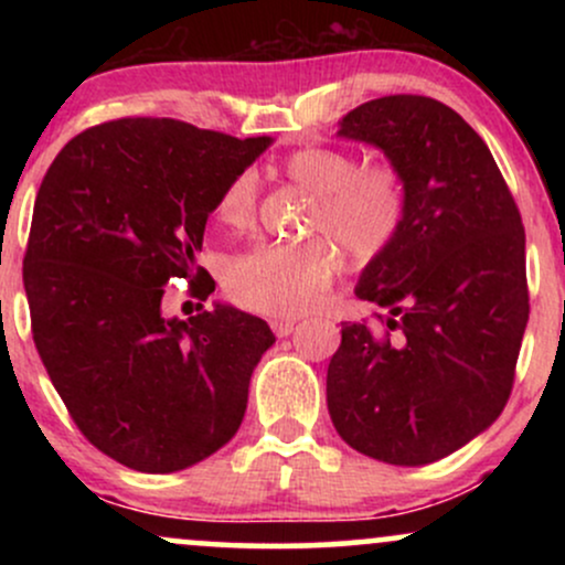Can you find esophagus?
<instances>
[{
  "instance_id": "esophagus-1",
  "label": "esophagus",
  "mask_w": 565,
  "mask_h": 565,
  "mask_svg": "<svg viewBox=\"0 0 565 565\" xmlns=\"http://www.w3.org/2000/svg\"><path fill=\"white\" fill-rule=\"evenodd\" d=\"M295 327H297V319H274V321H270V329H274L276 337L291 334V332H295Z\"/></svg>"
}]
</instances>
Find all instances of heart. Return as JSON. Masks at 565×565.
Masks as SVG:
<instances>
[{
  "label": "heart",
  "instance_id": "heart-1",
  "mask_svg": "<svg viewBox=\"0 0 565 565\" xmlns=\"http://www.w3.org/2000/svg\"><path fill=\"white\" fill-rule=\"evenodd\" d=\"M355 167L350 153L313 146L284 159L281 172L316 196L313 228L332 233L355 260H372L404 225L406 188L393 167ZM255 174H236L217 201V220L225 228H246L255 217ZM337 268L340 249L332 238L260 244L228 263L225 289L255 313L297 316L321 302Z\"/></svg>",
  "mask_w": 565,
  "mask_h": 565
}]
</instances>
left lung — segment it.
Wrapping results in <instances>:
<instances>
[{"label":"left lung","instance_id":"8db88e82","mask_svg":"<svg viewBox=\"0 0 565 565\" xmlns=\"http://www.w3.org/2000/svg\"><path fill=\"white\" fill-rule=\"evenodd\" d=\"M337 138L380 148L406 188L395 242L355 297L391 332L342 323L327 406L340 438L387 465H430L502 414L529 321L526 233L489 146L457 111L387 95L340 119Z\"/></svg>","mask_w":565,"mask_h":565}]
</instances>
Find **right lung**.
Returning a JSON list of instances; mask_svg holds the SVG:
<instances>
[{
    "instance_id": "1",
    "label": "right lung",
    "mask_w": 565,
    "mask_h": 565,
    "mask_svg": "<svg viewBox=\"0 0 565 565\" xmlns=\"http://www.w3.org/2000/svg\"><path fill=\"white\" fill-rule=\"evenodd\" d=\"M270 142L116 119L68 140L39 185L23 260L36 350L76 427L127 468L185 470L242 425L274 332L225 302L170 319L164 287L215 291L196 268L206 217Z\"/></svg>"
}]
</instances>
